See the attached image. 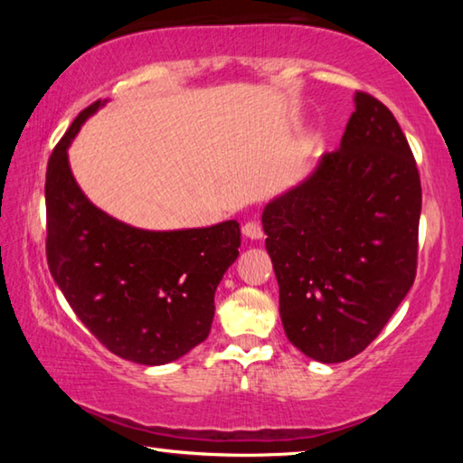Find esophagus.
I'll use <instances>...</instances> for the list:
<instances>
[{
    "mask_svg": "<svg viewBox=\"0 0 463 463\" xmlns=\"http://www.w3.org/2000/svg\"><path fill=\"white\" fill-rule=\"evenodd\" d=\"M242 234H245V237L250 241H260L263 237V231H261L260 222H247L245 226H242Z\"/></svg>",
    "mask_w": 463,
    "mask_h": 463,
    "instance_id": "34e87169",
    "label": "esophagus"
}]
</instances>
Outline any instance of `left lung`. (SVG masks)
Returning <instances> with one entry per match:
<instances>
[{
    "mask_svg": "<svg viewBox=\"0 0 463 463\" xmlns=\"http://www.w3.org/2000/svg\"><path fill=\"white\" fill-rule=\"evenodd\" d=\"M339 151L263 210L289 343L323 364L370 345L417 273L419 169L390 109L354 96Z\"/></svg>",
    "mask_w": 463,
    "mask_h": 463,
    "instance_id": "left-lung-1",
    "label": "left lung"
}]
</instances>
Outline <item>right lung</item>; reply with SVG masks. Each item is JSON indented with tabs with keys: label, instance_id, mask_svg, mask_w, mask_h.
<instances>
[{
	"label": "right lung",
	"instance_id": "add662e5",
	"mask_svg": "<svg viewBox=\"0 0 463 463\" xmlns=\"http://www.w3.org/2000/svg\"><path fill=\"white\" fill-rule=\"evenodd\" d=\"M106 106L85 108L46 167V260L77 318L101 345L140 365L175 362L206 339L214 294L239 257L241 229L145 231L106 214L75 182L69 145Z\"/></svg>",
	"mask_w": 463,
	"mask_h": 463
}]
</instances>
